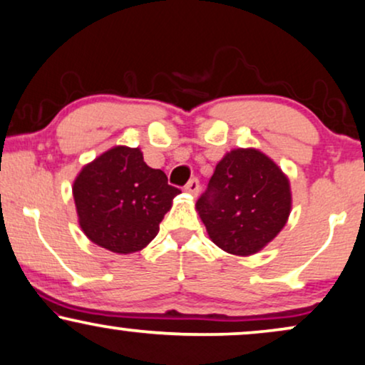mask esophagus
Returning a JSON list of instances; mask_svg holds the SVG:
<instances>
[{
  "mask_svg": "<svg viewBox=\"0 0 365 365\" xmlns=\"http://www.w3.org/2000/svg\"><path fill=\"white\" fill-rule=\"evenodd\" d=\"M198 190H200V182H198L197 178H192L190 182H188L187 185H185V192H188V193H190V195H193V197L197 195Z\"/></svg>",
  "mask_w": 365,
  "mask_h": 365,
  "instance_id": "34e87169",
  "label": "esophagus"
}]
</instances>
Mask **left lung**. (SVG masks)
Here are the masks:
<instances>
[{"instance_id":"obj_1","label":"left lung","mask_w":365,"mask_h":365,"mask_svg":"<svg viewBox=\"0 0 365 365\" xmlns=\"http://www.w3.org/2000/svg\"><path fill=\"white\" fill-rule=\"evenodd\" d=\"M197 212L212 242L225 252L251 256L278 236L292 210L286 175L255 148H237L217 163Z\"/></svg>"}]
</instances>
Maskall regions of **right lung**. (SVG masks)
I'll list each match as a JSON object with an SVG mask.
<instances>
[{
    "label": "right lung",
    "mask_w": 365,
    "mask_h": 365,
    "mask_svg": "<svg viewBox=\"0 0 365 365\" xmlns=\"http://www.w3.org/2000/svg\"><path fill=\"white\" fill-rule=\"evenodd\" d=\"M72 193L86 236L110 252L131 255L156 237L180 190L145 163L140 148L114 146L81 170Z\"/></svg>",
    "instance_id": "right-lung-1"
}]
</instances>
